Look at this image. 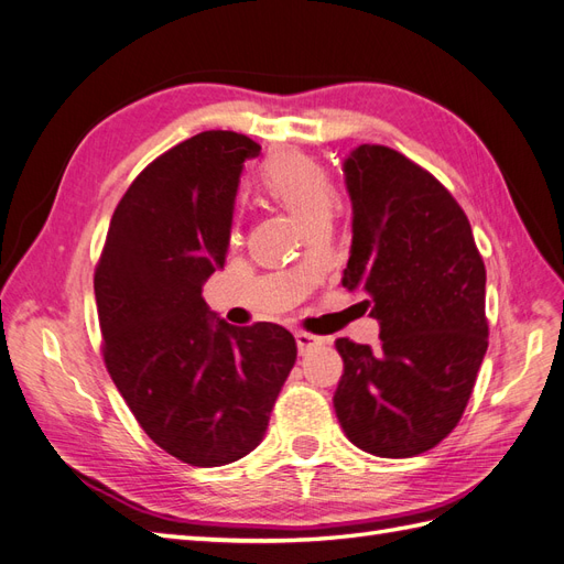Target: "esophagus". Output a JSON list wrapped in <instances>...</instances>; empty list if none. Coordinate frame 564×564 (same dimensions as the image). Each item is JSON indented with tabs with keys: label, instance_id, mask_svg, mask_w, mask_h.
I'll return each instance as SVG.
<instances>
[{
	"label": "esophagus",
	"instance_id": "esophagus-1",
	"mask_svg": "<svg viewBox=\"0 0 564 564\" xmlns=\"http://www.w3.org/2000/svg\"><path fill=\"white\" fill-rule=\"evenodd\" d=\"M296 346H299V352L305 355L308 350L322 346V338L319 336H313L308 332H296Z\"/></svg>",
	"mask_w": 564,
	"mask_h": 564
}]
</instances>
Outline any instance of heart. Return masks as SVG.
Listing matches in <instances>:
<instances>
[{"mask_svg": "<svg viewBox=\"0 0 564 564\" xmlns=\"http://www.w3.org/2000/svg\"><path fill=\"white\" fill-rule=\"evenodd\" d=\"M259 191L270 202L280 204L308 228L319 220H329L334 207V181L308 155L280 152L270 158L259 172ZM237 232H232V242Z\"/></svg>", "mask_w": 564, "mask_h": 564, "instance_id": "b5f03b06", "label": "heart"}]
</instances>
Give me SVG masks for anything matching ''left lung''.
Masks as SVG:
<instances>
[{"label": "left lung", "instance_id": "1", "mask_svg": "<svg viewBox=\"0 0 564 564\" xmlns=\"http://www.w3.org/2000/svg\"><path fill=\"white\" fill-rule=\"evenodd\" d=\"M344 176L352 245L340 282L365 296L381 346L336 340L334 409L355 447L416 456L456 429L487 352L485 263L458 202L400 152L357 145Z\"/></svg>", "mask_w": 564, "mask_h": 564}]
</instances>
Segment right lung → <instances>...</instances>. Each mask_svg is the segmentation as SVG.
Instances as JSON below:
<instances>
[{"label":"right lung","mask_w":564,"mask_h":564,"mask_svg":"<svg viewBox=\"0 0 564 564\" xmlns=\"http://www.w3.org/2000/svg\"><path fill=\"white\" fill-rule=\"evenodd\" d=\"M261 145L202 131L139 174L112 214L94 275L110 377L148 437L214 468L261 445L296 340L280 324L232 327L202 286L224 268L245 160Z\"/></svg>","instance_id":"right-lung-1"}]
</instances>
